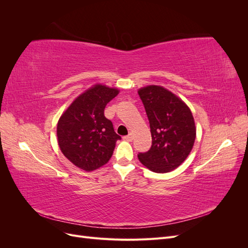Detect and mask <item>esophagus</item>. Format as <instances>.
Returning a JSON list of instances; mask_svg holds the SVG:
<instances>
[{
    "instance_id": "34e87169",
    "label": "esophagus",
    "mask_w": 248,
    "mask_h": 248,
    "mask_svg": "<svg viewBox=\"0 0 248 248\" xmlns=\"http://www.w3.org/2000/svg\"><path fill=\"white\" fill-rule=\"evenodd\" d=\"M125 140H127V141H130V140H132V139H133V134L130 132L128 136H126V137H124L123 138Z\"/></svg>"
}]
</instances>
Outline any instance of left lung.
Masks as SVG:
<instances>
[{
	"label": "left lung",
	"instance_id": "8db88e82",
	"mask_svg": "<svg viewBox=\"0 0 248 248\" xmlns=\"http://www.w3.org/2000/svg\"><path fill=\"white\" fill-rule=\"evenodd\" d=\"M150 123L152 146L138 155L142 166L154 172L177 169L191 152L197 127L188 106L162 86L139 89Z\"/></svg>",
	"mask_w": 248,
	"mask_h": 248
}]
</instances>
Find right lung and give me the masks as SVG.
<instances>
[{
  "instance_id": "add662e5",
  "label": "right lung",
  "mask_w": 248,
  "mask_h": 248,
  "mask_svg": "<svg viewBox=\"0 0 248 248\" xmlns=\"http://www.w3.org/2000/svg\"><path fill=\"white\" fill-rule=\"evenodd\" d=\"M120 93L117 88L95 84L72 101L57 125L58 145L72 164L92 171L107 164L121 137L104 117L107 104Z\"/></svg>"
}]
</instances>
